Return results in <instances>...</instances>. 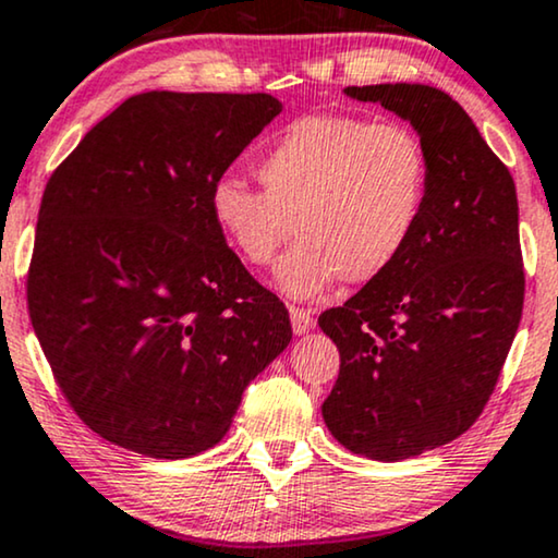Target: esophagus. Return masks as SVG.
<instances>
[{
    "mask_svg": "<svg viewBox=\"0 0 558 558\" xmlns=\"http://www.w3.org/2000/svg\"><path fill=\"white\" fill-rule=\"evenodd\" d=\"M289 315H292V328L296 336H302V332L313 330L315 328V313L307 307H289Z\"/></svg>",
    "mask_w": 558,
    "mask_h": 558,
    "instance_id": "obj_1",
    "label": "esophagus"
}]
</instances>
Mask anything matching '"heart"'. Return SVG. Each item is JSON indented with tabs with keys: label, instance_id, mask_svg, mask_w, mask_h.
<instances>
[{
	"label": "heart",
	"instance_id": "heart-1",
	"mask_svg": "<svg viewBox=\"0 0 558 558\" xmlns=\"http://www.w3.org/2000/svg\"><path fill=\"white\" fill-rule=\"evenodd\" d=\"M262 190L220 179L209 192L215 226L248 266L279 264L294 296L332 279L368 284L408 248L428 202L430 166L421 137L402 122L353 114H305L274 137L256 161Z\"/></svg>",
	"mask_w": 558,
	"mask_h": 558
}]
</instances>
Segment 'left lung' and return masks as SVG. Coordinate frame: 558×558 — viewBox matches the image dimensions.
Here are the masks:
<instances>
[{
  "label": "left lung",
  "mask_w": 558,
  "mask_h": 558,
  "mask_svg": "<svg viewBox=\"0 0 558 558\" xmlns=\"http://www.w3.org/2000/svg\"><path fill=\"white\" fill-rule=\"evenodd\" d=\"M345 94L410 120L430 166L423 220L402 256L317 317L341 353L325 425L353 453L402 461L472 428L500 379L525 296L515 182L436 86Z\"/></svg>",
  "instance_id": "left-lung-1"
}]
</instances>
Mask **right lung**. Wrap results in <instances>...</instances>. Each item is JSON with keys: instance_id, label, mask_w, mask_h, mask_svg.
<instances>
[{"instance_id": "right-lung-1", "label": "right lung", "mask_w": 558, "mask_h": 558, "mask_svg": "<svg viewBox=\"0 0 558 558\" xmlns=\"http://www.w3.org/2000/svg\"><path fill=\"white\" fill-rule=\"evenodd\" d=\"M279 112L262 92H143L50 173L27 313L58 389L110 444L207 451L292 341L284 302L209 213L213 186Z\"/></svg>"}]
</instances>
